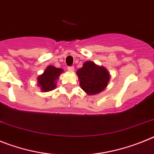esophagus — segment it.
<instances>
[{
    "label": "esophagus",
    "instance_id": "esophagus-1",
    "mask_svg": "<svg viewBox=\"0 0 154 154\" xmlns=\"http://www.w3.org/2000/svg\"><path fill=\"white\" fill-rule=\"evenodd\" d=\"M68 70H69V72H73V71L75 70L74 66H72H72H69V67H68Z\"/></svg>",
    "mask_w": 154,
    "mask_h": 154
}]
</instances>
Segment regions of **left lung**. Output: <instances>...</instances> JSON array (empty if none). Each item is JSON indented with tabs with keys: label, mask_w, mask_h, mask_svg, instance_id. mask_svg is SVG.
Instances as JSON below:
<instances>
[{
	"label": "left lung",
	"mask_w": 154,
	"mask_h": 154,
	"mask_svg": "<svg viewBox=\"0 0 154 154\" xmlns=\"http://www.w3.org/2000/svg\"><path fill=\"white\" fill-rule=\"evenodd\" d=\"M80 86L87 94L94 95L104 90L110 76L108 71L92 62H86L77 71Z\"/></svg>",
	"instance_id": "8db88e82"
}]
</instances>
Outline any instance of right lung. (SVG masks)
<instances>
[{
    "label": "right lung",
    "mask_w": 154,
    "mask_h": 154,
    "mask_svg": "<svg viewBox=\"0 0 154 154\" xmlns=\"http://www.w3.org/2000/svg\"><path fill=\"white\" fill-rule=\"evenodd\" d=\"M62 72L63 70L62 69H58L51 65L48 66L44 73L38 77V82L42 90L48 92L55 89L56 87L55 80L58 79Z\"/></svg>",
    "instance_id": "right-lung-1"
}]
</instances>
